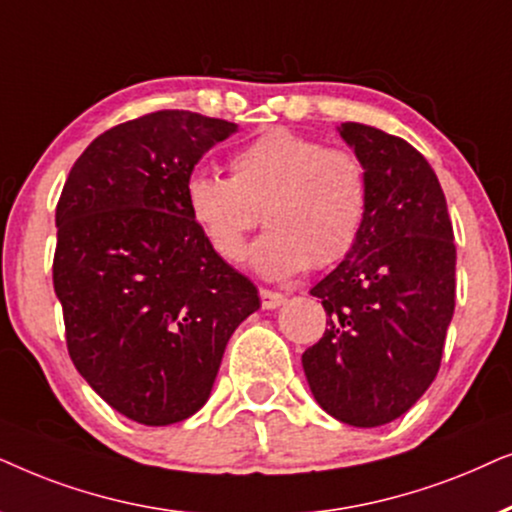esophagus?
Here are the masks:
<instances>
[{"instance_id":"1","label":"esophagus","mask_w":512,"mask_h":512,"mask_svg":"<svg viewBox=\"0 0 512 512\" xmlns=\"http://www.w3.org/2000/svg\"><path fill=\"white\" fill-rule=\"evenodd\" d=\"M260 297H262V306L267 311L278 309V306L285 304V295H281V292H274V290H260Z\"/></svg>"}]
</instances>
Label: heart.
Listing matches in <instances>:
<instances>
[{"label":"heart","instance_id":"1","mask_svg":"<svg viewBox=\"0 0 512 512\" xmlns=\"http://www.w3.org/2000/svg\"><path fill=\"white\" fill-rule=\"evenodd\" d=\"M229 173L194 170L185 180L187 213L224 262L243 260L260 210L269 229L252 245L250 267L269 281L332 267L363 234L370 175L351 149L269 128L231 154Z\"/></svg>","mask_w":512,"mask_h":512}]
</instances>
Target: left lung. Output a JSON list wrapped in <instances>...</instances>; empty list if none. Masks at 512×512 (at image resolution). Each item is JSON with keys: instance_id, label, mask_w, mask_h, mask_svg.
Wrapping results in <instances>:
<instances>
[{"instance_id": "8db88e82", "label": "left lung", "mask_w": 512, "mask_h": 512, "mask_svg": "<svg viewBox=\"0 0 512 512\" xmlns=\"http://www.w3.org/2000/svg\"><path fill=\"white\" fill-rule=\"evenodd\" d=\"M370 175L358 243L311 288L327 330L304 351L316 403L349 426L403 417L433 384L454 316L452 220L431 163L374 126H337Z\"/></svg>"}]
</instances>
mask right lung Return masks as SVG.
<instances>
[{"label":"right lung","mask_w":512,"mask_h":512,"mask_svg":"<svg viewBox=\"0 0 512 512\" xmlns=\"http://www.w3.org/2000/svg\"><path fill=\"white\" fill-rule=\"evenodd\" d=\"M236 124L163 109L98 135L56 208L53 288L67 351L109 407L145 426L208 403L229 337L260 295L185 208V180Z\"/></svg>","instance_id":"add662e5"}]
</instances>
